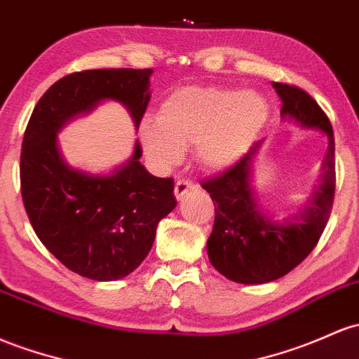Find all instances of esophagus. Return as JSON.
I'll list each match as a JSON object with an SVG mask.
<instances>
[{
  "instance_id": "esophagus-1",
  "label": "esophagus",
  "mask_w": 359,
  "mask_h": 359,
  "mask_svg": "<svg viewBox=\"0 0 359 359\" xmlns=\"http://www.w3.org/2000/svg\"><path fill=\"white\" fill-rule=\"evenodd\" d=\"M196 189V184L192 182V180H177L175 182V189H173V192H175V198L177 201H182L186 196L189 194L191 191H194Z\"/></svg>"
}]
</instances>
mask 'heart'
<instances>
[{"label": "heart", "instance_id": "1", "mask_svg": "<svg viewBox=\"0 0 359 359\" xmlns=\"http://www.w3.org/2000/svg\"><path fill=\"white\" fill-rule=\"evenodd\" d=\"M269 117L271 102L259 90L189 85L161 102L156 121L141 122L140 141L161 167L175 165L182 148L194 147L203 170L224 172L250 151Z\"/></svg>", "mask_w": 359, "mask_h": 359}]
</instances>
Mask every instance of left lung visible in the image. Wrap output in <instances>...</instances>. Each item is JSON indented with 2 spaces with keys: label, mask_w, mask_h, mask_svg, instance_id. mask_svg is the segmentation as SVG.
Here are the masks:
<instances>
[{
  "label": "left lung",
  "mask_w": 359,
  "mask_h": 359,
  "mask_svg": "<svg viewBox=\"0 0 359 359\" xmlns=\"http://www.w3.org/2000/svg\"><path fill=\"white\" fill-rule=\"evenodd\" d=\"M273 86L283 102L281 119L324 133L329 147L318 184L309 201L288 218H276L259 204L252 172L262 141L230 170L203 184L216 215L208 238V257L219 274L240 285H264L294 269L317 245L329 222L336 191L334 133L324 110L297 86Z\"/></svg>",
  "instance_id": "obj_1"
}]
</instances>
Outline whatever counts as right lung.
Listing matches in <instances>:
<instances>
[{
	"label": "right lung",
	"mask_w": 359,
	"mask_h": 359,
	"mask_svg": "<svg viewBox=\"0 0 359 359\" xmlns=\"http://www.w3.org/2000/svg\"><path fill=\"white\" fill-rule=\"evenodd\" d=\"M153 69H90L61 78L35 105L20 156L25 211L46 249L69 271L116 281L144 261L160 219L177 206L173 180L131 158L109 173L74 168L62 158L57 133L102 102H119L135 128L151 98Z\"/></svg>",
	"instance_id": "right-lung-1"
}]
</instances>
